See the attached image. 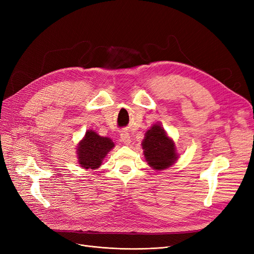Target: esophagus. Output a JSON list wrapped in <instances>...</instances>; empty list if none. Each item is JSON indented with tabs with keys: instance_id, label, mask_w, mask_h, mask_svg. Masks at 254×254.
Here are the masks:
<instances>
[{
	"instance_id": "obj_1",
	"label": "esophagus",
	"mask_w": 254,
	"mask_h": 254,
	"mask_svg": "<svg viewBox=\"0 0 254 254\" xmlns=\"http://www.w3.org/2000/svg\"><path fill=\"white\" fill-rule=\"evenodd\" d=\"M120 140H122V142H124V144L129 145L130 144V136L128 132H127V131L122 132V135H120Z\"/></svg>"
}]
</instances>
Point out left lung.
I'll return each mask as SVG.
<instances>
[{"label": "left lung", "mask_w": 254, "mask_h": 254, "mask_svg": "<svg viewBox=\"0 0 254 254\" xmlns=\"http://www.w3.org/2000/svg\"><path fill=\"white\" fill-rule=\"evenodd\" d=\"M141 145L145 161L156 171L172 167L179 157L174 141L159 124H154L147 129Z\"/></svg>", "instance_id": "obj_1"}]
</instances>
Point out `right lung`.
Returning <instances> with one entry per match:
<instances>
[{"instance_id":"right-lung-1","label":"right lung","mask_w":254,"mask_h":254,"mask_svg":"<svg viewBox=\"0 0 254 254\" xmlns=\"http://www.w3.org/2000/svg\"><path fill=\"white\" fill-rule=\"evenodd\" d=\"M114 145L110 138L102 137L93 129L86 130L76 148L78 164L85 170H97Z\"/></svg>"}]
</instances>
